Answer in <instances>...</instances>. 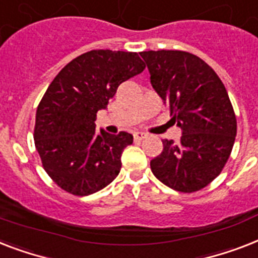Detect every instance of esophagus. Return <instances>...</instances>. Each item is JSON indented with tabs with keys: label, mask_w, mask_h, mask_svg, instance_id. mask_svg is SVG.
Segmentation results:
<instances>
[{
	"label": "esophagus",
	"mask_w": 258,
	"mask_h": 258,
	"mask_svg": "<svg viewBox=\"0 0 258 258\" xmlns=\"http://www.w3.org/2000/svg\"><path fill=\"white\" fill-rule=\"evenodd\" d=\"M134 138H135V140H143L144 138H147V134L142 133V131H136L134 134Z\"/></svg>",
	"instance_id": "34e87169"
}]
</instances>
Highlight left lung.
<instances>
[{
  "label": "left lung",
  "mask_w": 258,
  "mask_h": 258,
  "mask_svg": "<svg viewBox=\"0 0 258 258\" xmlns=\"http://www.w3.org/2000/svg\"><path fill=\"white\" fill-rule=\"evenodd\" d=\"M151 85L181 128L180 142L163 140L151 169L167 187L195 192L216 179L237 131L225 86L199 56L179 50L142 51Z\"/></svg>",
  "instance_id": "8db88e82"
}]
</instances>
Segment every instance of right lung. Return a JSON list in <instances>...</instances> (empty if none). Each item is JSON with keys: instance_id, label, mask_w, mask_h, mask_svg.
<instances>
[{"instance_id": "obj_1", "label": "right lung", "mask_w": 258, "mask_h": 258, "mask_svg": "<svg viewBox=\"0 0 258 258\" xmlns=\"http://www.w3.org/2000/svg\"><path fill=\"white\" fill-rule=\"evenodd\" d=\"M136 53L91 50L68 63L46 90L35 115V148L54 183L77 196L95 194L118 176L128 133L95 131L119 85L144 70Z\"/></svg>"}]
</instances>
